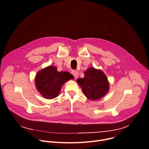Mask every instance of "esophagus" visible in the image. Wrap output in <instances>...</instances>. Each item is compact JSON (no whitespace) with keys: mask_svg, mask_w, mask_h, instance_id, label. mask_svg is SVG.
I'll return each mask as SVG.
<instances>
[{"mask_svg":"<svg viewBox=\"0 0 149 149\" xmlns=\"http://www.w3.org/2000/svg\"><path fill=\"white\" fill-rule=\"evenodd\" d=\"M72 74L74 76V77H75V78H77L78 77V76H79V73L77 72V71H72Z\"/></svg>","mask_w":149,"mask_h":149,"instance_id":"34e87169","label":"esophagus"}]
</instances>
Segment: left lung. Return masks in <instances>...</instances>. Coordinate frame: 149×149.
Returning <instances> with one entry per match:
<instances>
[{"label":"left lung","instance_id":"left-lung-1","mask_svg":"<svg viewBox=\"0 0 149 149\" xmlns=\"http://www.w3.org/2000/svg\"><path fill=\"white\" fill-rule=\"evenodd\" d=\"M84 74V78H78L77 82L88 99L97 100L107 94L109 91V82L102 70L91 67L85 71Z\"/></svg>","mask_w":149,"mask_h":149}]
</instances>
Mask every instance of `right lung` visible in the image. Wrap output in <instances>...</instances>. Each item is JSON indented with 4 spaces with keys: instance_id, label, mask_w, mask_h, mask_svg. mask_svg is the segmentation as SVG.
I'll return each mask as SVG.
<instances>
[{
    "instance_id": "right-lung-1",
    "label": "right lung",
    "mask_w": 149,
    "mask_h": 149,
    "mask_svg": "<svg viewBox=\"0 0 149 149\" xmlns=\"http://www.w3.org/2000/svg\"><path fill=\"white\" fill-rule=\"evenodd\" d=\"M74 76L68 72H58L53 65L39 71L35 79V86L39 92L46 99H52L57 97L63 85Z\"/></svg>"
}]
</instances>
